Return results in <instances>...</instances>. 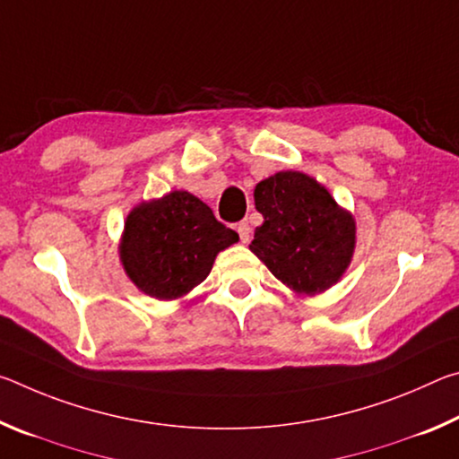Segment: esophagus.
<instances>
[{
	"instance_id": "obj_1",
	"label": "esophagus",
	"mask_w": 459,
	"mask_h": 459,
	"mask_svg": "<svg viewBox=\"0 0 459 459\" xmlns=\"http://www.w3.org/2000/svg\"><path fill=\"white\" fill-rule=\"evenodd\" d=\"M237 230H238V237H240V240H243V243H248V240H251V224H248L247 221L238 222Z\"/></svg>"
}]
</instances>
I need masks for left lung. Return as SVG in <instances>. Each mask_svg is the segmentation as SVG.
Here are the masks:
<instances>
[{
	"label": "left lung",
	"instance_id": "8db88e82",
	"mask_svg": "<svg viewBox=\"0 0 459 459\" xmlns=\"http://www.w3.org/2000/svg\"><path fill=\"white\" fill-rule=\"evenodd\" d=\"M263 224L248 248L279 281L299 293L328 290L351 265L354 221L314 178L279 172L257 184Z\"/></svg>",
	"mask_w": 459,
	"mask_h": 459
}]
</instances>
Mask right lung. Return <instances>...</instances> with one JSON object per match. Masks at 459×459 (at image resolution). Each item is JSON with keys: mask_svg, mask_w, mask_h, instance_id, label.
Wrapping results in <instances>:
<instances>
[{"mask_svg": "<svg viewBox=\"0 0 459 459\" xmlns=\"http://www.w3.org/2000/svg\"><path fill=\"white\" fill-rule=\"evenodd\" d=\"M237 240L204 202L176 190L127 216L121 261L139 290L176 299L204 281L219 251Z\"/></svg>", "mask_w": 459, "mask_h": 459, "instance_id": "right-lung-1", "label": "right lung"}]
</instances>
